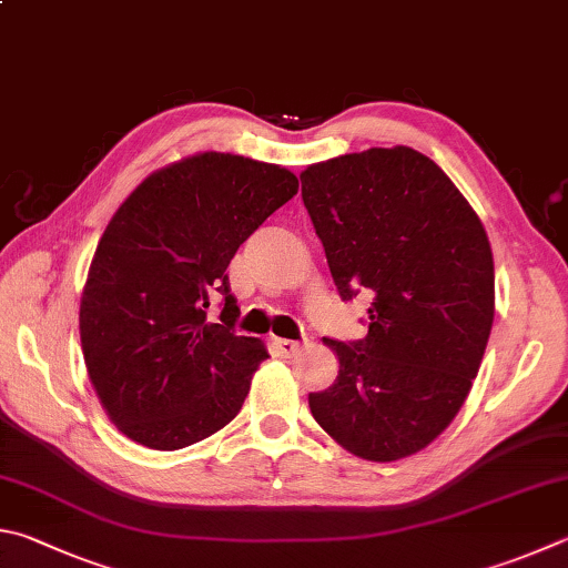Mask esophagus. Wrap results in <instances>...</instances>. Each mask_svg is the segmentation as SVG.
Wrapping results in <instances>:
<instances>
[{"label": "esophagus", "mask_w": 568, "mask_h": 568, "mask_svg": "<svg viewBox=\"0 0 568 568\" xmlns=\"http://www.w3.org/2000/svg\"><path fill=\"white\" fill-rule=\"evenodd\" d=\"M273 347L275 353L281 357H293L295 353H301V343H295V339H285V337H275L273 339Z\"/></svg>", "instance_id": "esophagus-1"}]
</instances>
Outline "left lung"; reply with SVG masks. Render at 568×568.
<instances>
[{
  "instance_id": "obj_1",
  "label": "left lung",
  "mask_w": 568,
  "mask_h": 568,
  "mask_svg": "<svg viewBox=\"0 0 568 568\" xmlns=\"http://www.w3.org/2000/svg\"><path fill=\"white\" fill-rule=\"evenodd\" d=\"M301 181L339 297H369L363 339L325 337L339 373L311 392L313 417L363 459L415 455L455 419L487 349V233L447 173L407 146L345 153Z\"/></svg>"
}]
</instances>
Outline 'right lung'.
Masks as SVG:
<instances>
[{
	"label": "right lung",
	"mask_w": 568,
	"mask_h": 568,
	"mask_svg": "<svg viewBox=\"0 0 568 568\" xmlns=\"http://www.w3.org/2000/svg\"><path fill=\"white\" fill-rule=\"evenodd\" d=\"M295 193L287 169L209 151L151 173L113 213L79 329L91 385L123 435L173 452L239 415L271 355L235 335L241 311L225 267ZM215 296L222 320L211 324Z\"/></svg>",
	"instance_id": "1"
}]
</instances>
